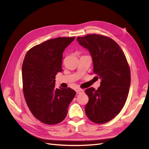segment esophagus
<instances>
[{"label": "esophagus", "instance_id": "34e87169", "mask_svg": "<svg viewBox=\"0 0 149 149\" xmlns=\"http://www.w3.org/2000/svg\"><path fill=\"white\" fill-rule=\"evenodd\" d=\"M76 92L77 94H81V93H84V90H83L81 89H76Z\"/></svg>", "mask_w": 149, "mask_h": 149}]
</instances>
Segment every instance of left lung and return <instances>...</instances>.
Segmentation results:
<instances>
[{"instance_id":"left-lung-1","label":"left lung","mask_w":149,"mask_h":149,"mask_svg":"<svg viewBox=\"0 0 149 149\" xmlns=\"http://www.w3.org/2000/svg\"><path fill=\"white\" fill-rule=\"evenodd\" d=\"M77 41L89 51L93 73L101 80L97 90H85L89 97L86 114L94 123H106L119 113L127 100L130 84L127 61L119 45L107 37L89 34L77 37Z\"/></svg>"}]
</instances>
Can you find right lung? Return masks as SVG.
Returning <instances> with one entry per match:
<instances>
[{"label": "right lung", "instance_id": "obj_1", "mask_svg": "<svg viewBox=\"0 0 149 149\" xmlns=\"http://www.w3.org/2000/svg\"><path fill=\"white\" fill-rule=\"evenodd\" d=\"M75 37L47 40L30 49L22 65L24 97L36 118L46 124L61 123L76 95L73 89L55 88V76L61 72L63 53Z\"/></svg>", "mask_w": 149, "mask_h": 149}]
</instances>
